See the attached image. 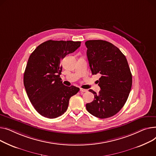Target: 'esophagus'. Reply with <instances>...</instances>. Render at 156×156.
I'll return each instance as SVG.
<instances>
[{
	"mask_svg": "<svg viewBox=\"0 0 156 156\" xmlns=\"http://www.w3.org/2000/svg\"><path fill=\"white\" fill-rule=\"evenodd\" d=\"M80 92H87V89H82V88H80Z\"/></svg>",
	"mask_w": 156,
	"mask_h": 156,
	"instance_id": "1",
	"label": "esophagus"
}]
</instances>
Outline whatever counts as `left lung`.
Masks as SVG:
<instances>
[{
	"label": "left lung",
	"instance_id": "1",
	"mask_svg": "<svg viewBox=\"0 0 156 156\" xmlns=\"http://www.w3.org/2000/svg\"><path fill=\"white\" fill-rule=\"evenodd\" d=\"M85 44L92 74L101 75L98 80L99 94L92 89L94 99L86 104L87 112L99 118L116 115L123 108L129 96L132 76L127 60L112 43L97 40H88Z\"/></svg>",
	"mask_w": 156,
	"mask_h": 156
}]
</instances>
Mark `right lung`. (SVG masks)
<instances>
[{"instance_id": "add662e5", "label": "right lung", "mask_w": 156, "mask_h": 156, "mask_svg": "<svg viewBox=\"0 0 156 156\" xmlns=\"http://www.w3.org/2000/svg\"><path fill=\"white\" fill-rule=\"evenodd\" d=\"M80 41L48 40L33 51L24 74V85L27 96L39 114L55 118L65 113L70 98L80 89L62 84L60 77L61 60L75 51Z\"/></svg>"}]
</instances>
